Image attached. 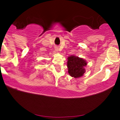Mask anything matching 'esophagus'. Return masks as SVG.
Wrapping results in <instances>:
<instances>
[{"instance_id": "1", "label": "esophagus", "mask_w": 120, "mask_h": 120, "mask_svg": "<svg viewBox=\"0 0 120 120\" xmlns=\"http://www.w3.org/2000/svg\"><path fill=\"white\" fill-rule=\"evenodd\" d=\"M59 49V48H57V47H56V48H55V49H56V50H59V49Z\"/></svg>"}]
</instances>
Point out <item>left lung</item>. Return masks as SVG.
Returning a JSON list of instances; mask_svg holds the SVG:
<instances>
[{"mask_svg": "<svg viewBox=\"0 0 120 120\" xmlns=\"http://www.w3.org/2000/svg\"><path fill=\"white\" fill-rule=\"evenodd\" d=\"M86 65L85 60L78 57L71 56L68 58L67 67L68 73L71 77L74 78H79L82 77L85 72L83 68Z\"/></svg>", "mask_w": 120, "mask_h": 120, "instance_id": "left-lung-1", "label": "left lung"}]
</instances>
